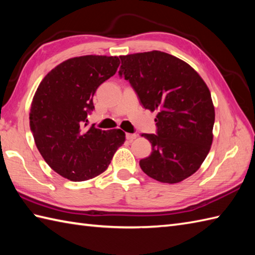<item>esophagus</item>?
<instances>
[{
  "instance_id": "34e87169",
  "label": "esophagus",
  "mask_w": 255,
  "mask_h": 255,
  "mask_svg": "<svg viewBox=\"0 0 255 255\" xmlns=\"http://www.w3.org/2000/svg\"><path fill=\"white\" fill-rule=\"evenodd\" d=\"M137 138V134L136 133H126V139L127 140H133V139H136Z\"/></svg>"
}]
</instances>
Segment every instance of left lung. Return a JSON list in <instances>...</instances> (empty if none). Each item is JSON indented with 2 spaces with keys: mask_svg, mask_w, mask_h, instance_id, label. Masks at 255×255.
<instances>
[{
  "mask_svg": "<svg viewBox=\"0 0 255 255\" xmlns=\"http://www.w3.org/2000/svg\"><path fill=\"white\" fill-rule=\"evenodd\" d=\"M119 75L145 110L158 111L156 132L142 133L152 152L140 160L154 180L174 184L202 165L213 142L215 108L207 85L181 59L158 50L121 56Z\"/></svg>",
  "mask_w": 255,
  "mask_h": 255,
  "instance_id": "obj_1",
  "label": "left lung"
}]
</instances>
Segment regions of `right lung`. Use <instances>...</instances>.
<instances>
[{
    "mask_svg": "<svg viewBox=\"0 0 255 255\" xmlns=\"http://www.w3.org/2000/svg\"><path fill=\"white\" fill-rule=\"evenodd\" d=\"M119 63L118 57L69 59L46 75L32 99L29 126L36 147L47 164L70 181L100 175L125 142L121 129L85 128L97 88Z\"/></svg>",
    "mask_w": 255,
    "mask_h": 255,
    "instance_id": "obj_1",
    "label": "right lung"
}]
</instances>
